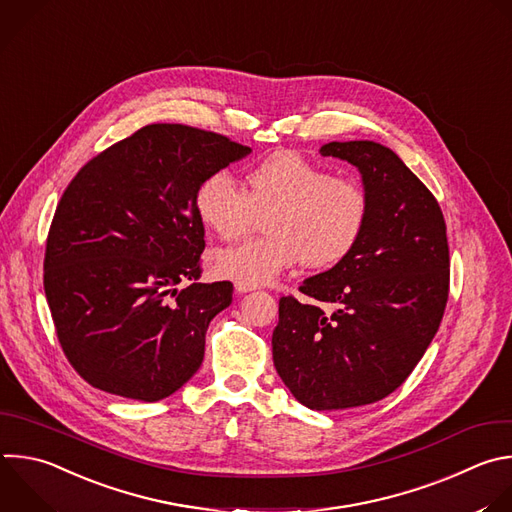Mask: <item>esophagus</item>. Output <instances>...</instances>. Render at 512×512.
Listing matches in <instances>:
<instances>
[{
    "label": "esophagus",
    "instance_id": "esophagus-1",
    "mask_svg": "<svg viewBox=\"0 0 512 512\" xmlns=\"http://www.w3.org/2000/svg\"><path fill=\"white\" fill-rule=\"evenodd\" d=\"M235 289H237V293H249V291H255L257 285H253V283H243V281H235Z\"/></svg>",
    "mask_w": 512,
    "mask_h": 512
}]
</instances>
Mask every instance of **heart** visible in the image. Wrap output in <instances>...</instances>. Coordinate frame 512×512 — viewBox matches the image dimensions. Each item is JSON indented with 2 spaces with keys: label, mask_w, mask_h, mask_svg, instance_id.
<instances>
[{
  "label": "heart",
  "mask_w": 512,
  "mask_h": 512,
  "mask_svg": "<svg viewBox=\"0 0 512 512\" xmlns=\"http://www.w3.org/2000/svg\"><path fill=\"white\" fill-rule=\"evenodd\" d=\"M243 191L227 170H213L195 189L199 221L221 239H239L265 215V235L227 247L217 269L235 281L263 283L295 263L325 269L346 259L368 219V193L348 175L297 152H277L245 177Z\"/></svg>",
  "instance_id": "1"
}]
</instances>
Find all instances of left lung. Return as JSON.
Returning a JSON list of instances; mask_svg holds the SVG:
<instances>
[{"mask_svg":"<svg viewBox=\"0 0 512 512\" xmlns=\"http://www.w3.org/2000/svg\"><path fill=\"white\" fill-rule=\"evenodd\" d=\"M360 168L368 219L354 251L279 299L273 364L311 410H344L390 396L422 360L450 287L446 223L436 197L372 140L319 148Z\"/></svg>","mask_w":512,"mask_h":512,"instance_id":"obj_1","label":"left lung"}]
</instances>
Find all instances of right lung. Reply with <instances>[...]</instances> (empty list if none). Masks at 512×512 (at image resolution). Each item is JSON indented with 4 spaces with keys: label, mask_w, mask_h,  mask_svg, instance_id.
Here are the masks:
<instances>
[{
    "label": "right lung",
    "mask_w": 512,
    "mask_h": 512,
    "mask_svg": "<svg viewBox=\"0 0 512 512\" xmlns=\"http://www.w3.org/2000/svg\"><path fill=\"white\" fill-rule=\"evenodd\" d=\"M249 152L211 130L148 124L70 181L46 239L44 291L58 342L90 386L158 402L201 368L233 283H197L205 227L193 195Z\"/></svg>",
    "instance_id": "1"
}]
</instances>
